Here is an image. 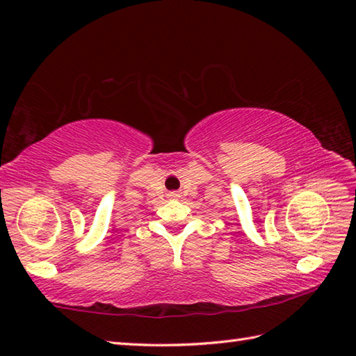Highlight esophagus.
I'll use <instances>...</instances> for the list:
<instances>
[{
  "instance_id": "esophagus-1",
  "label": "esophagus",
  "mask_w": 356,
  "mask_h": 356,
  "mask_svg": "<svg viewBox=\"0 0 356 356\" xmlns=\"http://www.w3.org/2000/svg\"><path fill=\"white\" fill-rule=\"evenodd\" d=\"M170 196H172V197H176V193H171V195Z\"/></svg>"
}]
</instances>
